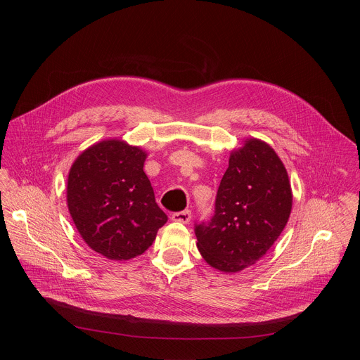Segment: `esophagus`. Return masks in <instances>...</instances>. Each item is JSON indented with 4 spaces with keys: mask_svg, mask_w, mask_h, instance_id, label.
<instances>
[{
    "mask_svg": "<svg viewBox=\"0 0 360 360\" xmlns=\"http://www.w3.org/2000/svg\"><path fill=\"white\" fill-rule=\"evenodd\" d=\"M172 221L174 222H179V224H188L191 221V211L185 210V211L172 214Z\"/></svg>",
    "mask_w": 360,
    "mask_h": 360,
    "instance_id": "esophagus-1",
    "label": "esophagus"
}]
</instances>
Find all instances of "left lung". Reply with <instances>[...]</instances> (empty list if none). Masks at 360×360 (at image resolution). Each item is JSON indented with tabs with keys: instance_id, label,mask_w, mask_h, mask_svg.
<instances>
[{
	"instance_id": "1",
	"label": "left lung",
	"mask_w": 360,
	"mask_h": 360,
	"mask_svg": "<svg viewBox=\"0 0 360 360\" xmlns=\"http://www.w3.org/2000/svg\"><path fill=\"white\" fill-rule=\"evenodd\" d=\"M292 189L276 152L250 138L231 152L215 214L195 225L196 246L212 268L233 274L258 262L288 224Z\"/></svg>"
}]
</instances>
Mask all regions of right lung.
Listing matches in <instances>:
<instances>
[{
  "instance_id": "add662e5",
  "label": "right lung",
  "mask_w": 360,
  "mask_h": 360,
  "mask_svg": "<svg viewBox=\"0 0 360 360\" xmlns=\"http://www.w3.org/2000/svg\"><path fill=\"white\" fill-rule=\"evenodd\" d=\"M146 152L121 139L94 143L74 161L67 203L84 242L111 261L142 255L168 221L143 172Z\"/></svg>"
}]
</instances>
